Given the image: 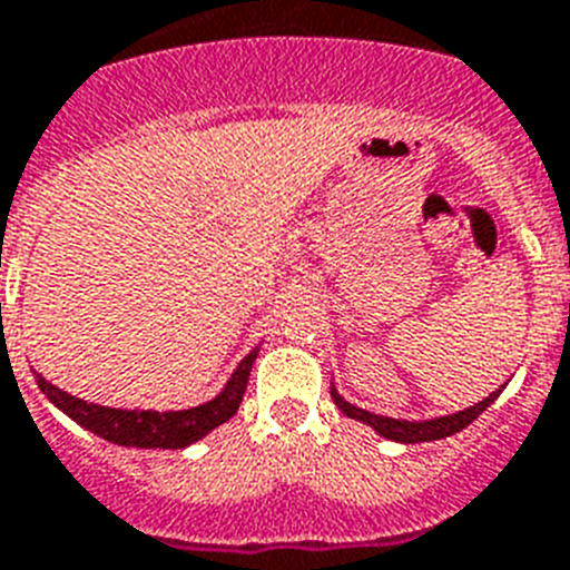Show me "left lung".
Here are the masks:
<instances>
[{"mask_svg": "<svg viewBox=\"0 0 570 570\" xmlns=\"http://www.w3.org/2000/svg\"><path fill=\"white\" fill-rule=\"evenodd\" d=\"M501 396V390L495 393H489L483 402L472 404V407H465V411L451 413V416H440V420H428V422H407V420H390V416H379V413L361 411L355 404H350L343 396H337V390H332V399L341 407L350 420H358L364 425L375 428L381 436H387V440H396V443H431V440H443V436L458 434L463 431L465 425H472L483 411H487L489 404L495 402Z\"/></svg>", "mask_w": 570, "mask_h": 570, "instance_id": "left-lung-1", "label": "left lung"}]
</instances>
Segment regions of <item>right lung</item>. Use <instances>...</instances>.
Segmentation results:
<instances>
[{"instance_id":"obj_1","label":"right lung","mask_w":570,"mask_h":570,"mask_svg":"<svg viewBox=\"0 0 570 570\" xmlns=\"http://www.w3.org/2000/svg\"><path fill=\"white\" fill-rule=\"evenodd\" d=\"M253 361H256V350L238 364V370L218 396L206 404L189 407V411H119V407H105V404H89L49 384L42 375H37V387L69 420H75L92 434L105 436L110 443L130 445V449H186V445L209 434L212 428L224 425L238 411L244 390H247V379H250Z\"/></svg>"}]
</instances>
